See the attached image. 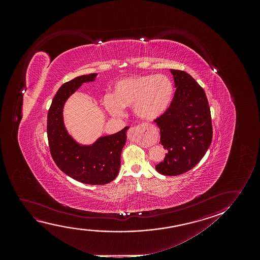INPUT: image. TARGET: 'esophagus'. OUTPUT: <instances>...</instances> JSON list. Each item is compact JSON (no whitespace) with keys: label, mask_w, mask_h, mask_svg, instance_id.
I'll list each match as a JSON object with an SVG mask.
<instances>
[{"label":"esophagus","mask_w":260,"mask_h":260,"mask_svg":"<svg viewBox=\"0 0 260 260\" xmlns=\"http://www.w3.org/2000/svg\"><path fill=\"white\" fill-rule=\"evenodd\" d=\"M147 128L146 125H139V126H136V127H132L131 129L128 131V137L131 138L133 133L135 134H139V133H142V132H146V129Z\"/></svg>","instance_id":"34e87169"}]
</instances>
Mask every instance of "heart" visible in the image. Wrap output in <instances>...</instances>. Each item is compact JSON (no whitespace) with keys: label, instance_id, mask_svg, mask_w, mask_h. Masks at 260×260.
Masks as SVG:
<instances>
[{"label":"heart","instance_id":"obj_1","mask_svg":"<svg viewBox=\"0 0 260 260\" xmlns=\"http://www.w3.org/2000/svg\"><path fill=\"white\" fill-rule=\"evenodd\" d=\"M173 90L172 82L166 75H135L118 81L113 94L104 96V106L113 115L133 107L139 117L152 120L166 111Z\"/></svg>","mask_w":260,"mask_h":260}]
</instances>
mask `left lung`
<instances>
[{
  "instance_id": "8db88e82",
  "label": "left lung",
  "mask_w": 260,
  "mask_h": 260,
  "mask_svg": "<svg viewBox=\"0 0 260 260\" xmlns=\"http://www.w3.org/2000/svg\"><path fill=\"white\" fill-rule=\"evenodd\" d=\"M171 72L177 89L170 107L154 120L160 128V143L168 153L155 169L165 176H178L192 170L203 159L213 132L203 88L186 72Z\"/></svg>"
}]
</instances>
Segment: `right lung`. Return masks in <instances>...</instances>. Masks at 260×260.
Listing matches in <instances>:
<instances>
[{
    "instance_id": "1",
    "label": "right lung",
    "mask_w": 260,
    "mask_h": 260,
    "mask_svg": "<svg viewBox=\"0 0 260 260\" xmlns=\"http://www.w3.org/2000/svg\"><path fill=\"white\" fill-rule=\"evenodd\" d=\"M96 74L81 75L66 82L57 90L47 116V136L50 154L64 173L89 185H105L117 177L121 154L128 127L98 139L92 146L78 145L64 128L62 110L68 96L83 82H92Z\"/></svg>"
}]
</instances>
